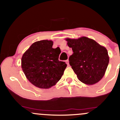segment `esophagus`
<instances>
[{
	"mask_svg": "<svg viewBox=\"0 0 120 120\" xmlns=\"http://www.w3.org/2000/svg\"><path fill=\"white\" fill-rule=\"evenodd\" d=\"M66 63H67L68 65H69V60H66Z\"/></svg>",
	"mask_w": 120,
	"mask_h": 120,
	"instance_id": "34e87169",
	"label": "esophagus"
}]
</instances>
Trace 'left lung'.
I'll return each instance as SVG.
<instances>
[{
    "mask_svg": "<svg viewBox=\"0 0 120 120\" xmlns=\"http://www.w3.org/2000/svg\"><path fill=\"white\" fill-rule=\"evenodd\" d=\"M65 41L73 51L69 61L78 79L87 85L101 80L109 61L105 47L86 37L78 39L67 38Z\"/></svg>",
    "mask_w": 120,
    "mask_h": 120,
    "instance_id": "left-lung-1",
    "label": "left lung"
}]
</instances>
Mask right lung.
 Instances as JSON below:
<instances>
[{"mask_svg":"<svg viewBox=\"0 0 120 120\" xmlns=\"http://www.w3.org/2000/svg\"><path fill=\"white\" fill-rule=\"evenodd\" d=\"M53 41L33 43L21 58V68L28 81L40 89H49L61 79L67 65L59 60V47L53 49Z\"/></svg>","mask_w":120,"mask_h":120,"instance_id":"1","label":"right lung"}]
</instances>
